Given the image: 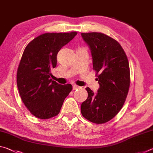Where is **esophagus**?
<instances>
[{"mask_svg": "<svg viewBox=\"0 0 153 153\" xmlns=\"http://www.w3.org/2000/svg\"><path fill=\"white\" fill-rule=\"evenodd\" d=\"M78 88H79V86H77V85H73V90H76V89H78Z\"/></svg>", "mask_w": 153, "mask_h": 153, "instance_id": "1", "label": "esophagus"}]
</instances>
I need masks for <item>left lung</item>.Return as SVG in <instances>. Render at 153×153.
Returning <instances> with one entry per match:
<instances>
[{"mask_svg":"<svg viewBox=\"0 0 153 153\" xmlns=\"http://www.w3.org/2000/svg\"><path fill=\"white\" fill-rule=\"evenodd\" d=\"M91 50L93 69L100 85L97 94L87 87L88 98L81 105L83 117L105 123L123 106L130 85V71L125 51L117 40L100 32L82 33Z\"/></svg>","mask_w":153,"mask_h":153,"instance_id":"8db88e82","label":"left lung"}]
</instances>
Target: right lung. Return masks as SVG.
<instances>
[{
	"label": "right lung",
	"instance_id": "right-lung-1",
	"mask_svg": "<svg viewBox=\"0 0 153 153\" xmlns=\"http://www.w3.org/2000/svg\"><path fill=\"white\" fill-rule=\"evenodd\" d=\"M77 32L45 33L25 48L17 71L21 98L30 113L41 120L55 117L65 98L72 90L70 84H59L51 79V69L56 66V55Z\"/></svg>",
	"mask_w": 153,
	"mask_h": 153
}]
</instances>
